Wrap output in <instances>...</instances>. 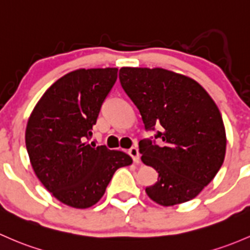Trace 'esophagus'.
I'll use <instances>...</instances> for the list:
<instances>
[{
    "label": "esophagus",
    "instance_id": "34e87169",
    "mask_svg": "<svg viewBox=\"0 0 250 250\" xmlns=\"http://www.w3.org/2000/svg\"><path fill=\"white\" fill-rule=\"evenodd\" d=\"M129 154L133 158L134 162L139 163V160H140V156H139V149L136 148V147H132V148L129 149Z\"/></svg>",
    "mask_w": 250,
    "mask_h": 250
}]
</instances>
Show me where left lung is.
<instances>
[{"instance_id":"8db88e82","label":"left lung","mask_w":250,"mask_h":250,"mask_svg":"<svg viewBox=\"0 0 250 250\" xmlns=\"http://www.w3.org/2000/svg\"><path fill=\"white\" fill-rule=\"evenodd\" d=\"M118 77L145 129L162 125L154 135L162 145L139 143L143 163L158 172L147 195L162 206L194 199L224 162L227 135L214 101L194 79L163 68L123 67Z\"/></svg>"}]
</instances>
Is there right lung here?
Segmentation results:
<instances>
[{
	"mask_svg": "<svg viewBox=\"0 0 250 250\" xmlns=\"http://www.w3.org/2000/svg\"><path fill=\"white\" fill-rule=\"evenodd\" d=\"M117 70L92 68L63 75L28 118L26 148L37 177L57 200L74 208L96 205L115 171L133 163L125 152L86 143Z\"/></svg>",
	"mask_w": 250,
	"mask_h": 250,
	"instance_id": "right-lung-1",
	"label": "right lung"
}]
</instances>
